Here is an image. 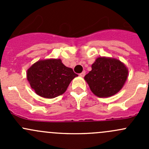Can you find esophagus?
<instances>
[{"instance_id": "esophagus-1", "label": "esophagus", "mask_w": 149, "mask_h": 149, "mask_svg": "<svg viewBox=\"0 0 149 149\" xmlns=\"http://www.w3.org/2000/svg\"><path fill=\"white\" fill-rule=\"evenodd\" d=\"M85 74H86V72L85 71H83V72H82V73H81L80 74H79V76H80L81 77H84V76H85Z\"/></svg>"}]
</instances>
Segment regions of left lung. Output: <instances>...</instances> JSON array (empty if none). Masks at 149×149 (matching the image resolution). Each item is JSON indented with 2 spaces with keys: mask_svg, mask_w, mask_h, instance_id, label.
Wrapping results in <instances>:
<instances>
[{
  "mask_svg": "<svg viewBox=\"0 0 149 149\" xmlns=\"http://www.w3.org/2000/svg\"><path fill=\"white\" fill-rule=\"evenodd\" d=\"M128 75V70L120 61L100 57L91 65V70L84 79L93 94L99 97L115 95L123 88Z\"/></svg>",
  "mask_w": 149,
  "mask_h": 149,
  "instance_id": "obj_1",
  "label": "left lung"
}]
</instances>
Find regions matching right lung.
I'll return each mask as SVG.
<instances>
[{"label":"right lung","mask_w":149,"mask_h":149,"mask_svg":"<svg viewBox=\"0 0 149 149\" xmlns=\"http://www.w3.org/2000/svg\"><path fill=\"white\" fill-rule=\"evenodd\" d=\"M78 76L61 59L41 60L27 70L26 77L37 95L52 99L63 94L70 81Z\"/></svg>","instance_id":"add662e5"}]
</instances>
